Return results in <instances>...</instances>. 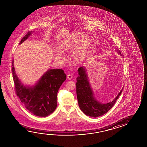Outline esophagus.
Instances as JSON below:
<instances>
[{"label":"esophagus","instance_id":"obj_1","mask_svg":"<svg viewBox=\"0 0 147 147\" xmlns=\"http://www.w3.org/2000/svg\"><path fill=\"white\" fill-rule=\"evenodd\" d=\"M73 76L71 74H68L67 75V78L69 80H71L72 79V78Z\"/></svg>","mask_w":147,"mask_h":147}]
</instances>
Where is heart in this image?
<instances>
[{"label":"heart","mask_w":147,"mask_h":147,"mask_svg":"<svg viewBox=\"0 0 147 147\" xmlns=\"http://www.w3.org/2000/svg\"><path fill=\"white\" fill-rule=\"evenodd\" d=\"M91 44V40L88 38L86 35L78 33L63 41L60 49L66 52L72 50L75 47L70 54V57L73 63L80 65L86 59ZM65 58V55L61 51H58L55 55V59L60 63H63Z\"/></svg>","instance_id":"heart-1"}]
</instances>
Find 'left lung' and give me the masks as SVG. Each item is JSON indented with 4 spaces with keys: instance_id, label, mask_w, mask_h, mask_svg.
<instances>
[{
    "instance_id": "1",
    "label": "left lung",
    "mask_w": 147,
    "mask_h": 147,
    "mask_svg": "<svg viewBox=\"0 0 147 147\" xmlns=\"http://www.w3.org/2000/svg\"><path fill=\"white\" fill-rule=\"evenodd\" d=\"M120 54V52L117 50ZM78 76L77 77L76 94L78 105L80 110L84 114L92 117H97L107 113L117 100L123 89L113 101L107 104H103L97 101L94 97V93L89 82L87 70L84 67H81L78 69Z\"/></svg>"
}]
</instances>
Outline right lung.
I'll use <instances>...</instances> for the list:
<instances>
[{"label": "right lung", "mask_w": 147, "mask_h": 147, "mask_svg": "<svg viewBox=\"0 0 147 147\" xmlns=\"http://www.w3.org/2000/svg\"><path fill=\"white\" fill-rule=\"evenodd\" d=\"M28 32L19 45L31 35ZM13 78L16 93L26 108L35 115L46 117L55 111L57 107V95L61 85L66 80L62 69H49L34 86H26L18 78L12 61Z\"/></svg>", "instance_id": "obj_1"}]
</instances>
